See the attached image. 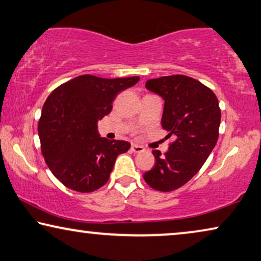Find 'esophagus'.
Wrapping results in <instances>:
<instances>
[{"label": "esophagus", "instance_id": "34e87169", "mask_svg": "<svg viewBox=\"0 0 261 261\" xmlns=\"http://www.w3.org/2000/svg\"><path fill=\"white\" fill-rule=\"evenodd\" d=\"M132 150H133L134 153H142L143 150H145V148H143L142 146H140V145H135V143H133V145H132V148H130Z\"/></svg>", "mask_w": 261, "mask_h": 261}]
</instances>
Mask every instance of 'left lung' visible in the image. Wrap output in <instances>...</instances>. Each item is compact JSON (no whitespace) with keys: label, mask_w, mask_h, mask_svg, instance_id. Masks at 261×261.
Here are the masks:
<instances>
[{"label":"left lung","mask_w":261,"mask_h":261,"mask_svg":"<svg viewBox=\"0 0 261 261\" xmlns=\"http://www.w3.org/2000/svg\"><path fill=\"white\" fill-rule=\"evenodd\" d=\"M146 88L164 99L161 126L175 141L164 155L153 150L155 165L143 179L154 190L171 192L188 182L213 150L221 120L219 101L208 87L185 75L152 79Z\"/></svg>","instance_id":"8db88e82"}]
</instances>
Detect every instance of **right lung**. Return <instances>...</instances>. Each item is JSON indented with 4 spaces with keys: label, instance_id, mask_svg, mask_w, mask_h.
<instances>
[{
    "label": "right lung",
    "instance_id": "add662e5",
    "mask_svg": "<svg viewBox=\"0 0 261 261\" xmlns=\"http://www.w3.org/2000/svg\"><path fill=\"white\" fill-rule=\"evenodd\" d=\"M139 80L81 75L48 96L39 121L41 150L49 169L66 187L89 193L107 182L116 158L130 143L101 138L97 121L111 113L116 94Z\"/></svg>",
    "mask_w": 261,
    "mask_h": 261
}]
</instances>
